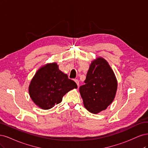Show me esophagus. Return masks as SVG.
<instances>
[{"mask_svg": "<svg viewBox=\"0 0 148 148\" xmlns=\"http://www.w3.org/2000/svg\"><path fill=\"white\" fill-rule=\"evenodd\" d=\"M74 81H75V83L77 84V86L79 87V80H78L77 79H74Z\"/></svg>", "mask_w": 148, "mask_h": 148, "instance_id": "34e87169", "label": "esophagus"}]
</instances>
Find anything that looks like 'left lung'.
Masks as SVG:
<instances>
[{"label": "left lung", "mask_w": 148, "mask_h": 148, "mask_svg": "<svg viewBox=\"0 0 148 148\" xmlns=\"http://www.w3.org/2000/svg\"><path fill=\"white\" fill-rule=\"evenodd\" d=\"M84 85L79 92L84 107L91 113L98 114L114 101L117 89V80L108 62L101 56L90 65Z\"/></svg>", "instance_id": "obj_1"}]
</instances>
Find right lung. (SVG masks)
I'll use <instances>...</instances> for the list:
<instances>
[{"label":"right lung","mask_w":148,"mask_h":148,"mask_svg":"<svg viewBox=\"0 0 148 148\" xmlns=\"http://www.w3.org/2000/svg\"><path fill=\"white\" fill-rule=\"evenodd\" d=\"M74 81L61 71L56 63H47L37 70L29 85V94L35 104L44 110L61 102L70 90L77 88Z\"/></svg>","instance_id":"1"}]
</instances>
